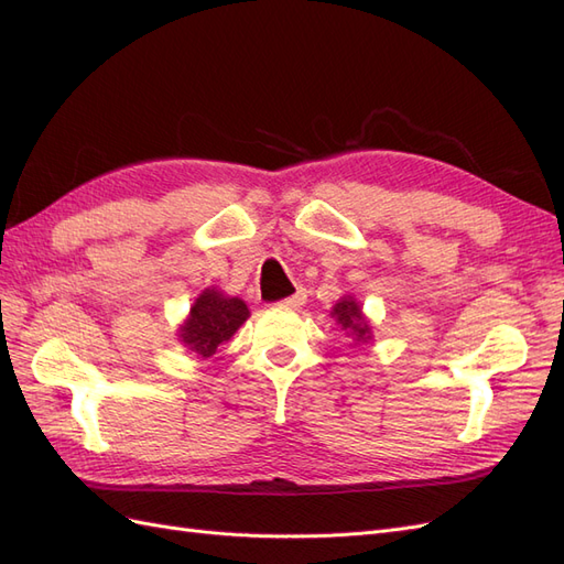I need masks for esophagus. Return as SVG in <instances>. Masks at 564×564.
Masks as SVG:
<instances>
[{
	"instance_id": "34e87169",
	"label": "esophagus",
	"mask_w": 564,
	"mask_h": 564,
	"mask_svg": "<svg viewBox=\"0 0 564 564\" xmlns=\"http://www.w3.org/2000/svg\"><path fill=\"white\" fill-rule=\"evenodd\" d=\"M303 303H305V292H303V289H299V292H296V294H292L289 299L280 301L282 308H301Z\"/></svg>"
}]
</instances>
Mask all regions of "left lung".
Wrapping results in <instances>:
<instances>
[{"label":"left lung","mask_w":564,"mask_h":564,"mask_svg":"<svg viewBox=\"0 0 564 564\" xmlns=\"http://www.w3.org/2000/svg\"><path fill=\"white\" fill-rule=\"evenodd\" d=\"M336 322L344 327L350 336H355V340H360V344H365V340L371 338V327L367 317L362 315V308L360 303H357L352 296H344L336 305H334V313Z\"/></svg>","instance_id":"left-lung-1"}]
</instances>
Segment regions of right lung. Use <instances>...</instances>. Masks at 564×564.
<instances>
[{
  "label": "right lung",
  "mask_w": 564,
  "mask_h": 564,
  "mask_svg": "<svg viewBox=\"0 0 564 564\" xmlns=\"http://www.w3.org/2000/svg\"><path fill=\"white\" fill-rule=\"evenodd\" d=\"M249 317V308L242 299L226 296L216 289H204L195 299L191 315L181 324L178 338L193 352L209 357L228 340Z\"/></svg>",
  "instance_id": "add662e5"
}]
</instances>
